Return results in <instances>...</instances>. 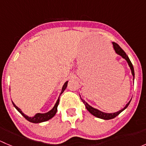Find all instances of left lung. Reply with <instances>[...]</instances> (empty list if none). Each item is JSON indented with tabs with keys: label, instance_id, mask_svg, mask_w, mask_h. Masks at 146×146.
Segmentation results:
<instances>
[{
	"label": "left lung",
	"instance_id": "obj_1",
	"mask_svg": "<svg viewBox=\"0 0 146 146\" xmlns=\"http://www.w3.org/2000/svg\"><path fill=\"white\" fill-rule=\"evenodd\" d=\"M112 44H113V48H114L116 54H118V55H119V56H121L123 58H124V59L126 61V62H127L128 65H129V66L130 67L131 71V74H132V76H133V81H134V76H135L134 69H133V65H132L129 56L126 55V54L124 52V51H123V50L122 49V48H121V47L119 46L117 44L114 43V42H112ZM80 99H81L82 102H83L84 104H85V107H86V109L88 110V111H89L90 114H92V115L95 116V117H98V118L104 119V120H109V119L115 118V117H117V116H118L121 112H122L123 110H126V109L127 108V107L129 106V104H130V102L131 101V99L130 101H129V102L126 104V106H125L123 109H121V110H119V111H117V112L106 113V112H104V111H100V110H98V109H95V108H94V107H92V106H90V104H88V102H86L84 100H82L81 98H80Z\"/></svg>",
	"mask_w": 146,
	"mask_h": 146
}]
</instances>
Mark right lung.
<instances>
[{
	"label": "right lung",
	"mask_w": 146,
	"mask_h": 146,
	"mask_svg": "<svg viewBox=\"0 0 146 146\" xmlns=\"http://www.w3.org/2000/svg\"><path fill=\"white\" fill-rule=\"evenodd\" d=\"M68 82V81H66L64 84V85H63V87H62V89H61V93H60V95H59V97H58V100H57L56 102V104H54V107H53V108L51 109L50 111H48V112L36 113V114H35V116H33V117H29V116L26 115L25 114H24V113L23 112V111H22V110H20L19 107H17V106L15 104V103L13 102H13V106L15 107V108L16 110H17V111H18L19 112H20V114H21L22 115L25 117V118L27 119V121H29V122H32V123H42V122H44V121H46L49 120V119L53 118V117L55 116V114H56L57 107H58V104H59L60 96H61V94L64 92V90H66V88H67Z\"/></svg>",
	"instance_id": "obj_1"
}]
</instances>
